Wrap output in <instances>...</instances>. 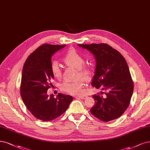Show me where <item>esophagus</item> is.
I'll return each mask as SVG.
<instances>
[{
    "mask_svg": "<svg viewBox=\"0 0 150 150\" xmlns=\"http://www.w3.org/2000/svg\"><path fill=\"white\" fill-rule=\"evenodd\" d=\"M76 98H79V99H84L86 98V96H77L76 97Z\"/></svg>",
    "mask_w": 150,
    "mask_h": 150,
    "instance_id": "34e87169",
    "label": "esophagus"
}]
</instances>
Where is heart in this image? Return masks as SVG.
<instances>
[{
    "instance_id": "heart-1",
    "label": "heart",
    "mask_w": 150,
    "mask_h": 150,
    "mask_svg": "<svg viewBox=\"0 0 150 150\" xmlns=\"http://www.w3.org/2000/svg\"><path fill=\"white\" fill-rule=\"evenodd\" d=\"M63 62L67 66L77 69L78 71L77 73V79L82 78L86 82L92 79L94 74V69L91 66L85 64L84 56L76 50L71 48L67 51L63 58ZM51 71L56 79H60L62 77L61 68L58 62H53L51 65ZM81 79L74 82H65L61 84V89L69 94H81L83 92L84 87V82Z\"/></svg>"
}]
</instances>
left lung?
<instances>
[{"label": "left lung", "mask_w": 150, "mask_h": 150, "mask_svg": "<svg viewBox=\"0 0 150 150\" xmlns=\"http://www.w3.org/2000/svg\"><path fill=\"white\" fill-rule=\"evenodd\" d=\"M89 51L96 60L95 74L91 85L102 87V96L93 95L95 105L91 108L92 114L103 122L120 117L130 104L133 92V82L124 57L105 43L78 45Z\"/></svg>", "instance_id": "8db88e82"}]
</instances>
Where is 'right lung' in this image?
Segmentation results:
<instances>
[{"label":"right lung","instance_id":"obj_1","mask_svg":"<svg viewBox=\"0 0 150 150\" xmlns=\"http://www.w3.org/2000/svg\"><path fill=\"white\" fill-rule=\"evenodd\" d=\"M66 45L43 44L31 53L23 67L20 95L26 107L37 119L53 120L67 110L73 97L59 93L56 98L47 91L54 79L51 71V56Z\"/></svg>","mask_w":150,"mask_h":150}]
</instances>
